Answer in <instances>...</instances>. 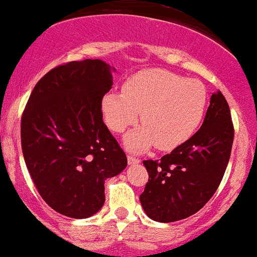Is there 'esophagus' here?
Instances as JSON below:
<instances>
[{
	"mask_svg": "<svg viewBox=\"0 0 257 257\" xmlns=\"http://www.w3.org/2000/svg\"><path fill=\"white\" fill-rule=\"evenodd\" d=\"M128 163L131 164V165H134V164H140L141 160L138 157L133 156V155H128Z\"/></svg>",
	"mask_w": 257,
	"mask_h": 257,
	"instance_id": "34e87169",
	"label": "esophagus"
}]
</instances>
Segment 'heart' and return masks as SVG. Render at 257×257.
Here are the masks:
<instances>
[{
  "mask_svg": "<svg viewBox=\"0 0 257 257\" xmlns=\"http://www.w3.org/2000/svg\"><path fill=\"white\" fill-rule=\"evenodd\" d=\"M207 92L202 82L151 69L136 74L123 91L108 92L102 98L105 123L115 133H123L140 117L145 125L126 134L125 146L143 151L156 145L169 151L192 137L202 120Z\"/></svg>",
  "mask_w": 257,
  "mask_h": 257,
  "instance_id": "b5f03b06",
  "label": "heart"
}]
</instances>
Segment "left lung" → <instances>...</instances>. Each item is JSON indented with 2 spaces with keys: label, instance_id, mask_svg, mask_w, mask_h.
<instances>
[{
  "label": "left lung",
  "instance_id": "8db88e82",
  "mask_svg": "<svg viewBox=\"0 0 257 257\" xmlns=\"http://www.w3.org/2000/svg\"><path fill=\"white\" fill-rule=\"evenodd\" d=\"M234 128L229 105L212 93L201 128L161 160H145L149 182L140 196L149 218L160 223L182 220L206 205L225 173Z\"/></svg>",
  "mask_w": 257,
  "mask_h": 257
}]
</instances>
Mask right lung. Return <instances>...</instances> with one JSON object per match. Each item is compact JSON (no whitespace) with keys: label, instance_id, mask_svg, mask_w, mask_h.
Returning a JSON list of instances; mask_svg holds the SVG:
<instances>
[{"label":"right lung","instance_id":"1","mask_svg":"<svg viewBox=\"0 0 257 257\" xmlns=\"http://www.w3.org/2000/svg\"><path fill=\"white\" fill-rule=\"evenodd\" d=\"M111 85L106 62H66L38 80L23 111L28 172L48 206L69 218L96 214L105 202V179L128 164L102 120V98Z\"/></svg>","mask_w":257,"mask_h":257}]
</instances>
